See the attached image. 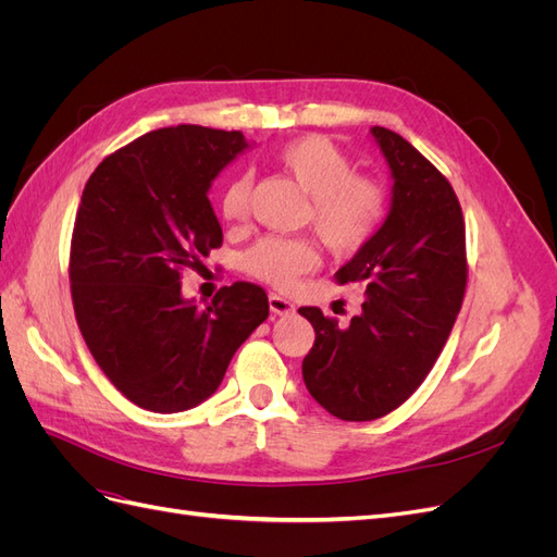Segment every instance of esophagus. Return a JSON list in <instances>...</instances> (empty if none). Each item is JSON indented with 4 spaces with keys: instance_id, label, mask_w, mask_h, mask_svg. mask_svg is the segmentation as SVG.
Returning a JSON list of instances; mask_svg holds the SVG:
<instances>
[{
    "instance_id": "34e87169",
    "label": "esophagus",
    "mask_w": 557,
    "mask_h": 557,
    "mask_svg": "<svg viewBox=\"0 0 557 557\" xmlns=\"http://www.w3.org/2000/svg\"><path fill=\"white\" fill-rule=\"evenodd\" d=\"M269 309L278 315H288L295 311V305H290V301L283 299L281 295H269Z\"/></svg>"
}]
</instances>
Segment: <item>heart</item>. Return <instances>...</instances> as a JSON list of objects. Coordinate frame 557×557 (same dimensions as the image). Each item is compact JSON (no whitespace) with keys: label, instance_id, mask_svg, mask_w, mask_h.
<instances>
[{"label":"heart","instance_id":"heart-1","mask_svg":"<svg viewBox=\"0 0 557 557\" xmlns=\"http://www.w3.org/2000/svg\"><path fill=\"white\" fill-rule=\"evenodd\" d=\"M276 162L311 197L307 221L332 250H360L379 232L387 197L383 185L356 174L350 158L330 139L309 134L285 144ZM250 178H232L221 195V213L239 225L248 218ZM318 248L307 237H267L244 256V272L278 290L293 285L318 264Z\"/></svg>","mask_w":557,"mask_h":557}]
</instances>
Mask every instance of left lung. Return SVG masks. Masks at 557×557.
I'll return each mask as SVG.
<instances>
[{
	"mask_svg": "<svg viewBox=\"0 0 557 557\" xmlns=\"http://www.w3.org/2000/svg\"><path fill=\"white\" fill-rule=\"evenodd\" d=\"M395 178L383 227L334 281H360L350 325L301 307L315 342L301 362L311 397L342 420L364 423L407 401L448 342L467 290V237L448 178L397 132L374 127Z\"/></svg>",
	"mask_w": 557,
	"mask_h": 557,
	"instance_id": "obj_1",
	"label": "left lung"
}]
</instances>
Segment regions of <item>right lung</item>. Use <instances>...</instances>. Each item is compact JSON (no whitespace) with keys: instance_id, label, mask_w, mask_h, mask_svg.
<instances>
[{"instance_id":"1","label":"right lung","mask_w":557,"mask_h":557,"mask_svg":"<svg viewBox=\"0 0 557 557\" xmlns=\"http://www.w3.org/2000/svg\"><path fill=\"white\" fill-rule=\"evenodd\" d=\"M244 148L242 132L153 129L99 162L83 190L70 246L76 323L104 376L141 409L176 413L211 397L269 315L256 283L225 285L207 309L178 283L223 246L207 193Z\"/></svg>"}]
</instances>
